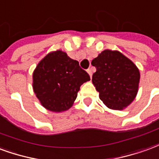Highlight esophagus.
Masks as SVG:
<instances>
[{
  "mask_svg": "<svg viewBox=\"0 0 159 159\" xmlns=\"http://www.w3.org/2000/svg\"><path fill=\"white\" fill-rule=\"evenodd\" d=\"M87 73L89 74V75H90V77L91 78V76H92V73H93V68H89L87 70Z\"/></svg>",
  "mask_w": 159,
  "mask_h": 159,
  "instance_id": "34e87169",
  "label": "esophagus"
}]
</instances>
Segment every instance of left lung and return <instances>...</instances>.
Listing matches in <instances>:
<instances>
[{
  "instance_id": "left-lung-1",
  "label": "left lung",
  "mask_w": 159,
  "mask_h": 159,
  "mask_svg": "<svg viewBox=\"0 0 159 159\" xmlns=\"http://www.w3.org/2000/svg\"><path fill=\"white\" fill-rule=\"evenodd\" d=\"M91 64L97 68L92 83L102 102L110 109L127 107L138 92L140 71L135 63L119 51L104 50Z\"/></svg>"
}]
</instances>
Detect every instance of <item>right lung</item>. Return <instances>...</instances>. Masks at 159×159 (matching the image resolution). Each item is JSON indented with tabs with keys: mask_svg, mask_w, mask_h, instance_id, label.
Returning a JSON list of instances; mask_svg holds the SVG:
<instances>
[{
	"mask_svg": "<svg viewBox=\"0 0 159 159\" xmlns=\"http://www.w3.org/2000/svg\"><path fill=\"white\" fill-rule=\"evenodd\" d=\"M91 80L80 67L61 50L48 53L33 73V90L46 109L61 113L75 102L81 84Z\"/></svg>",
	"mask_w": 159,
	"mask_h": 159,
	"instance_id": "add662e5",
	"label": "right lung"
}]
</instances>
